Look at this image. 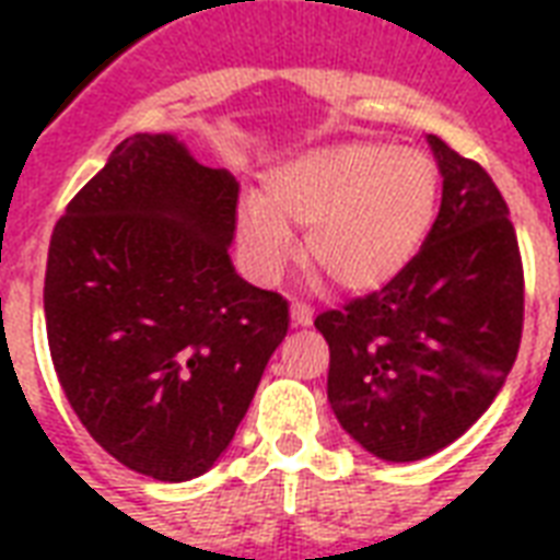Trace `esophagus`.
<instances>
[{
    "mask_svg": "<svg viewBox=\"0 0 560 560\" xmlns=\"http://www.w3.org/2000/svg\"><path fill=\"white\" fill-rule=\"evenodd\" d=\"M290 316H293V323H296V325L314 323V311H311L305 302H293V305H290Z\"/></svg>",
    "mask_w": 560,
    "mask_h": 560,
    "instance_id": "34e87169",
    "label": "esophagus"
}]
</instances>
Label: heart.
<instances>
[{"mask_svg":"<svg viewBox=\"0 0 560 560\" xmlns=\"http://www.w3.org/2000/svg\"><path fill=\"white\" fill-rule=\"evenodd\" d=\"M435 165L424 153L377 142L319 148L276 171L267 206L241 209V246L255 279L270 284L307 232V264L334 288L372 290L418 253L435 211Z\"/></svg>","mask_w":560,"mask_h":560,"instance_id":"obj_1","label":"heart"}]
</instances>
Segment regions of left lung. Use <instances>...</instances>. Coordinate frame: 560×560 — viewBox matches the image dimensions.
<instances>
[{"label": "left lung", "instance_id": "left-lung-1", "mask_svg": "<svg viewBox=\"0 0 560 560\" xmlns=\"http://www.w3.org/2000/svg\"><path fill=\"white\" fill-rule=\"evenodd\" d=\"M442 209L424 244L381 290L316 316L328 400L342 430L386 462L456 442L514 366L523 261L503 194L479 162L430 136Z\"/></svg>", "mask_w": 560, "mask_h": 560}]
</instances>
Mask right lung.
I'll use <instances>...</instances> for the list:
<instances>
[{
  "label": "right lung",
  "instance_id": "1",
  "mask_svg": "<svg viewBox=\"0 0 560 560\" xmlns=\"http://www.w3.org/2000/svg\"><path fill=\"white\" fill-rule=\"evenodd\" d=\"M237 183L168 133H136L74 194L46 261L57 381L125 468L183 482L229 447L288 337V299L229 261Z\"/></svg>",
  "mask_w": 560,
  "mask_h": 560
}]
</instances>
